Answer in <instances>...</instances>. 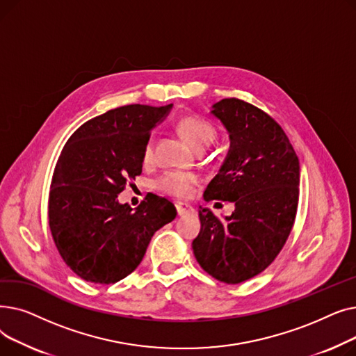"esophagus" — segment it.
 <instances>
[{
    "label": "esophagus",
    "instance_id": "esophagus-1",
    "mask_svg": "<svg viewBox=\"0 0 356 356\" xmlns=\"http://www.w3.org/2000/svg\"><path fill=\"white\" fill-rule=\"evenodd\" d=\"M176 211H177V215L179 216H183V215H188L191 212H193V207L192 204H188V203H183V202H177L176 203Z\"/></svg>",
    "mask_w": 356,
    "mask_h": 356
}]
</instances>
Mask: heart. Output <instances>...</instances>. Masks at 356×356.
I'll return each instance as SVG.
<instances>
[{"instance_id":"obj_1","label":"heart","mask_w":356,"mask_h":356,"mask_svg":"<svg viewBox=\"0 0 356 356\" xmlns=\"http://www.w3.org/2000/svg\"><path fill=\"white\" fill-rule=\"evenodd\" d=\"M179 134L184 138V141L193 148H204L208 147L216 137L215 127L199 117H183L177 122ZM153 154L152 141L147 143L144 148V160L148 161ZM196 183V176L181 172H170L165 173L163 177L157 180V189L165 195L175 197H186L189 196L193 186Z\"/></svg>"}]
</instances>
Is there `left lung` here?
Wrapping results in <instances>:
<instances>
[{
  "label": "left lung",
  "instance_id": "8db88e82",
  "mask_svg": "<svg viewBox=\"0 0 356 356\" xmlns=\"http://www.w3.org/2000/svg\"><path fill=\"white\" fill-rule=\"evenodd\" d=\"M211 115L225 127L231 144L203 199L232 202L235 209L219 219L200 207L192 250L209 275L238 284L264 271L286 244L300 164L282 127L257 106L228 98L213 104Z\"/></svg>",
  "mask_w": 356,
  "mask_h": 356
}]
</instances>
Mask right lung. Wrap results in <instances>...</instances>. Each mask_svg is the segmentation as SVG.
Masks as SVG:
<instances>
[{
  "label": "right lung",
  "instance_id": "add662e5",
  "mask_svg": "<svg viewBox=\"0 0 356 356\" xmlns=\"http://www.w3.org/2000/svg\"><path fill=\"white\" fill-rule=\"evenodd\" d=\"M165 106L125 105L79 127L65 144L49 196V225L63 261L85 282L114 284L133 273L152 236L177 212L160 196L138 208L120 203L127 180L141 175L149 133Z\"/></svg>",
  "mask_w": 356,
  "mask_h": 356
}]
</instances>
